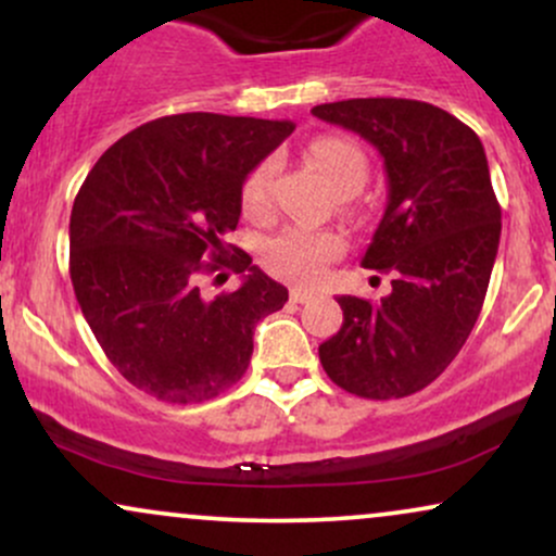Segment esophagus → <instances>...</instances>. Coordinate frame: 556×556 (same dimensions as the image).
I'll return each mask as SVG.
<instances>
[{
    "label": "esophagus",
    "mask_w": 556,
    "mask_h": 556,
    "mask_svg": "<svg viewBox=\"0 0 556 556\" xmlns=\"http://www.w3.org/2000/svg\"><path fill=\"white\" fill-rule=\"evenodd\" d=\"M290 300H292V303H308V300H314V292H311V290H300V287H292Z\"/></svg>",
    "instance_id": "34e87169"
}]
</instances>
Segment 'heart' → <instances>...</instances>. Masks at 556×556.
Segmentation results:
<instances>
[{
    "label": "heart",
    "mask_w": 556,
    "mask_h": 556,
    "mask_svg": "<svg viewBox=\"0 0 556 556\" xmlns=\"http://www.w3.org/2000/svg\"><path fill=\"white\" fill-rule=\"evenodd\" d=\"M311 164L321 172L324 180L337 195H355L368 177L366 154L348 138L321 136L311 140L308 149ZM277 164L271 159L261 162L251 169V175L242 182L240 203L242 212L251 219H266L271 214V188ZM342 240L331 232H314L303 227H287L282 232L271 235L261 245V261L274 277H282L287 282L311 285L321 277L329 261L342 253Z\"/></svg>",
    "instance_id": "b5f03b06"
}]
</instances>
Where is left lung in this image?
Returning <instances> with one entry per match:
<instances>
[{"label":"left lung","mask_w":556,"mask_h":556,"mask_svg":"<svg viewBox=\"0 0 556 556\" xmlns=\"http://www.w3.org/2000/svg\"><path fill=\"white\" fill-rule=\"evenodd\" d=\"M311 114L358 132L384 159L387 208L361 264L394 277L381 303L337 298L342 329L318 344V358L344 392L407 397L455 361L486 298L502 232L486 151L426 101L348 99Z\"/></svg>","instance_id":"obj_1"}]
</instances>
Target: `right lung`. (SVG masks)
Here are the masks:
<instances>
[{
	"label": "right lung",
	"mask_w": 556,
	"mask_h": 556,
	"mask_svg": "<svg viewBox=\"0 0 556 556\" xmlns=\"http://www.w3.org/2000/svg\"><path fill=\"white\" fill-rule=\"evenodd\" d=\"M295 130L290 119L188 112L136 127L101 154L70 214V279L112 366L151 397L188 405L240 381L253 331L287 287L227 245L240 193ZM243 274L206 299L200 279Z\"/></svg>",
	"instance_id": "add662e5"
}]
</instances>
